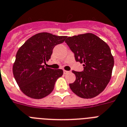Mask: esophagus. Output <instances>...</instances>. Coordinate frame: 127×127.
Listing matches in <instances>:
<instances>
[{
    "label": "esophagus",
    "mask_w": 127,
    "mask_h": 127,
    "mask_svg": "<svg viewBox=\"0 0 127 127\" xmlns=\"http://www.w3.org/2000/svg\"><path fill=\"white\" fill-rule=\"evenodd\" d=\"M68 71H66V70H63V73H64V74H66V73H68Z\"/></svg>",
    "instance_id": "esophagus-1"
}]
</instances>
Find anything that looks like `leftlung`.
I'll return each instance as SVG.
<instances>
[{
  "mask_svg": "<svg viewBox=\"0 0 127 127\" xmlns=\"http://www.w3.org/2000/svg\"><path fill=\"white\" fill-rule=\"evenodd\" d=\"M74 53L75 61L83 63L84 70H73L76 79L69 84L73 93L90 99L101 93L111 79L114 64L108 45L91 33L68 37L65 40Z\"/></svg>",
  "mask_w": 127,
  "mask_h": 127,
  "instance_id": "1",
  "label": "left lung"
}]
</instances>
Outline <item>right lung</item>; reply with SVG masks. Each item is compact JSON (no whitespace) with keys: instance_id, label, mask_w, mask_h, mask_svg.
Instances as JSON below:
<instances>
[{"instance_id":"1","label":"right lung","mask_w":127,"mask_h":127,"mask_svg":"<svg viewBox=\"0 0 127 127\" xmlns=\"http://www.w3.org/2000/svg\"><path fill=\"white\" fill-rule=\"evenodd\" d=\"M67 36L39 33L21 46L13 65V73L21 91L33 99H42L53 91L57 79L63 74L61 69L44 67L55 46L63 42Z\"/></svg>"}]
</instances>
